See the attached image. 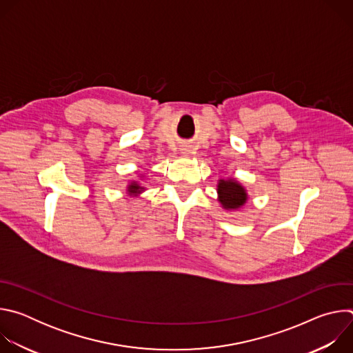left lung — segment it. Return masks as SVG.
Instances as JSON below:
<instances>
[{"label":"left lung","mask_w":353,"mask_h":353,"mask_svg":"<svg viewBox=\"0 0 353 353\" xmlns=\"http://www.w3.org/2000/svg\"><path fill=\"white\" fill-rule=\"evenodd\" d=\"M218 192L219 201L228 210H236L241 207L247 199L244 188L233 180H221L218 185Z\"/></svg>","instance_id":"left-lung-1"}]
</instances>
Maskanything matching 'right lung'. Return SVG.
<instances>
[{"label": "right lung", "instance_id": "right-lung-1", "mask_svg": "<svg viewBox=\"0 0 353 353\" xmlns=\"http://www.w3.org/2000/svg\"><path fill=\"white\" fill-rule=\"evenodd\" d=\"M139 190H141V187H139V185H137V184H131V185H130V188H128V191H130L131 194L139 192Z\"/></svg>", "mask_w": 353, "mask_h": 353}]
</instances>
